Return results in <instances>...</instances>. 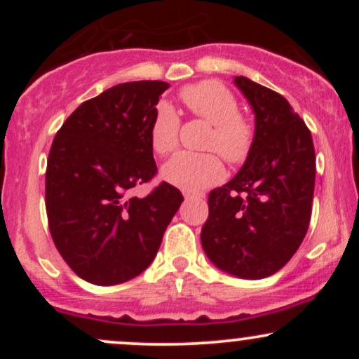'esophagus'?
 Instances as JSON below:
<instances>
[{"label": "esophagus", "instance_id": "1", "mask_svg": "<svg viewBox=\"0 0 359 359\" xmlns=\"http://www.w3.org/2000/svg\"><path fill=\"white\" fill-rule=\"evenodd\" d=\"M185 199H194V197H204V194H197V192H184Z\"/></svg>", "mask_w": 359, "mask_h": 359}]
</instances>
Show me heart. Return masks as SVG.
Returning a JSON list of instances; mask_svg holds the SVG:
<instances>
[{"instance_id":"1","label":"heart","mask_w":359,"mask_h":359,"mask_svg":"<svg viewBox=\"0 0 359 359\" xmlns=\"http://www.w3.org/2000/svg\"><path fill=\"white\" fill-rule=\"evenodd\" d=\"M180 100L194 116L211 125L204 142L205 154L182 151L170 158L162 168L168 184L187 192L221 182L224 167L219 156L231 165H240L248 158L255 145L253 121L240 113V102L233 90L219 81H201L180 89ZM180 118L168 102H158L150 123V145L158 155H168L179 145ZM217 151V154L213 151Z\"/></svg>"}]
</instances>
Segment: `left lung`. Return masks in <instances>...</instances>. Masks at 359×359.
I'll use <instances>...</instances> for the list:
<instances>
[{
  "instance_id": "left-lung-1",
  "label": "left lung",
  "mask_w": 359,
  "mask_h": 359,
  "mask_svg": "<svg viewBox=\"0 0 359 359\" xmlns=\"http://www.w3.org/2000/svg\"><path fill=\"white\" fill-rule=\"evenodd\" d=\"M255 113L253 150L241 170L209 192L203 248L217 269L240 278L277 273L311 222L316 151L311 131L282 94L234 77Z\"/></svg>"
}]
</instances>
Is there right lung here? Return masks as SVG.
I'll return each instance as SVG.
<instances>
[{
	"instance_id": "obj_1",
	"label": "right lung",
	"mask_w": 359,
	"mask_h": 359,
	"mask_svg": "<svg viewBox=\"0 0 359 359\" xmlns=\"http://www.w3.org/2000/svg\"><path fill=\"white\" fill-rule=\"evenodd\" d=\"M167 88L163 81L114 86L82 102L53 138L45 174L48 229L74 273L94 285L142 273L184 201L167 182L133 196L156 175L150 123Z\"/></svg>"
}]
</instances>
